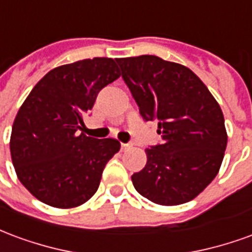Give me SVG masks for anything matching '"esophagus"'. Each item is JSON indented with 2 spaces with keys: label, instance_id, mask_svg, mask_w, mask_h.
Returning <instances> with one entry per match:
<instances>
[{
  "label": "esophagus",
  "instance_id": "34e87169",
  "mask_svg": "<svg viewBox=\"0 0 252 252\" xmlns=\"http://www.w3.org/2000/svg\"><path fill=\"white\" fill-rule=\"evenodd\" d=\"M129 147H131V144H128V143H121V151H126Z\"/></svg>",
  "mask_w": 252,
  "mask_h": 252
}]
</instances>
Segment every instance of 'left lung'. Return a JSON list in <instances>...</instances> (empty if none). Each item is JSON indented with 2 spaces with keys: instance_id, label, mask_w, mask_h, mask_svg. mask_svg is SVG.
I'll list each match as a JSON object with an SVG mask.
<instances>
[{
  "instance_id": "8db88e82",
  "label": "left lung",
  "mask_w": 252,
  "mask_h": 252,
  "mask_svg": "<svg viewBox=\"0 0 252 252\" xmlns=\"http://www.w3.org/2000/svg\"><path fill=\"white\" fill-rule=\"evenodd\" d=\"M144 121H158L162 143L146 148L147 163L132 175L143 197L159 205L193 200L211 184L227 147L224 116L188 67L154 55L117 59Z\"/></svg>"
}]
</instances>
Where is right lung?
Segmentation results:
<instances>
[{
    "label": "right lung",
    "mask_w": 252,
    "mask_h": 252,
    "mask_svg": "<svg viewBox=\"0 0 252 252\" xmlns=\"http://www.w3.org/2000/svg\"><path fill=\"white\" fill-rule=\"evenodd\" d=\"M119 77L110 58L63 64L47 72L21 105L12 126L10 155L20 182L39 201L74 208L97 191L120 143L78 131L101 89Z\"/></svg>",
    "instance_id": "1"
}]
</instances>
